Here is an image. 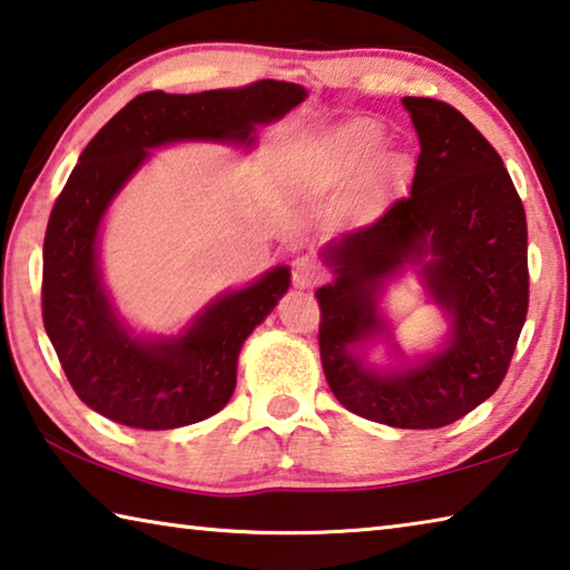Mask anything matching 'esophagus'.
<instances>
[{
    "mask_svg": "<svg viewBox=\"0 0 570 570\" xmlns=\"http://www.w3.org/2000/svg\"><path fill=\"white\" fill-rule=\"evenodd\" d=\"M326 278L324 266L312 256H298L292 264V284L296 288H314Z\"/></svg>",
    "mask_w": 570,
    "mask_h": 570,
    "instance_id": "esophagus-1",
    "label": "esophagus"
}]
</instances>
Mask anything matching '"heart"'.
Returning <instances> with one entry per match:
<instances>
[{
  "label": "heart",
  "mask_w": 570,
  "mask_h": 570,
  "mask_svg": "<svg viewBox=\"0 0 570 570\" xmlns=\"http://www.w3.org/2000/svg\"><path fill=\"white\" fill-rule=\"evenodd\" d=\"M342 146L354 153H374L382 142V130L377 122L372 120H354L346 125L340 135Z\"/></svg>",
  "instance_id": "1"
}]
</instances>
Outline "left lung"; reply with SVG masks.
Returning <instances> with one entry per match:
<instances>
[{"mask_svg": "<svg viewBox=\"0 0 570 570\" xmlns=\"http://www.w3.org/2000/svg\"><path fill=\"white\" fill-rule=\"evenodd\" d=\"M420 138L410 196L326 246L334 284L320 298L326 382L346 410L402 430H435L493 394L528 314V226L495 148L452 105L404 98ZM431 254L425 275L453 320L445 351L397 375H377L351 344L382 326L381 278Z\"/></svg>", "mask_w": 570, "mask_h": 570, "instance_id": "8db88e82", "label": "left lung"}]
</instances>
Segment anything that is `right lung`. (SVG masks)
<instances>
[{"instance_id": "right-lung-1", "label": "right lung", "mask_w": 570, "mask_h": 570, "mask_svg": "<svg viewBox=\"0 0 570 570\" xmlns=\"http://www.w3.org/2000/svg\"><path fill=\"white\" fill-rule=\"evenodd\" d=\"M304 98L302 85L278 80L193 95L142 92L82 150L47 220L42 322L75 394L102 417L173 430L224 410L236 390L240 344L288 288V268L278 266L220 296L178 340H132L100 284L95 244L105 208L148 148L173 140L250 142L254 125L282 118Z\"/></svg>"}]
</instances>
